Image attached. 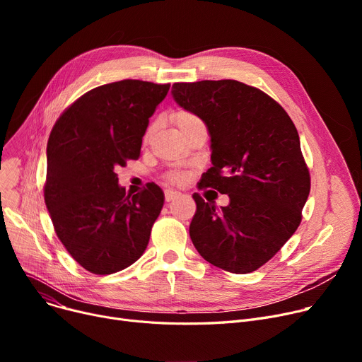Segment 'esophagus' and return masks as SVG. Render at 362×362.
Instances as JSON below:
<instances>
[{
  "label": "esophagus",
  "mask_w": 362,
  "mask_h": 362,
  "mask_svg": "<svg viewBox=\"0 0 362 362\" xmlns=\"http://www.w3.org/2000/svg\"><path fill=\"white\" fill-rule=\"evenodd\" d=\"M179 197V192H175V191H165V201L167 202H171L173 199H176Z\"/></svg>",
  "instance_id": "34e87169"
}]
</instances>
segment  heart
<instances>
[{
    "label": "heart",
    "instance_id": "b5f03b06",
    "mask_svg": "<svg viewBox=\"0 0 362 362\" xmlns=\"http://www.w3.org/2000/svg\"><path fill=\"white\" fill-rule=\"evenodd\" d=\"M173 119H175V123L177 124V127L180 129V132H185L186 129H189L191 126H194V124H197V123L201 122L199 117H197L194 112L186 111V110H179V111H176ZM168 179H170L171 182H173V183H180V182L183 180V176H182L180 173H173V175L168 176Z\"/></svg>",
    "mask_w": 362,
    "mask_h": 362
}]
</instances>
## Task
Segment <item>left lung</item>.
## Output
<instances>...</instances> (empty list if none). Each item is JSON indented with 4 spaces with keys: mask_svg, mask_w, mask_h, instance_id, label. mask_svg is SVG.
Wrapping results in <instances>:
<instances>
[{
    "mask_svg": "<svg viewBox=\"0 0 362 362\" xmlns=\"http://www.w3.org/2000/svg\"><path fill=\"white\" fill-rule=\"evenodd\" d=\"M171 95L210 133L213 167L201 183L230 198L217 210L194 194L192 243L221 270L252 273L295 233L310 195L298 130L267 93L238 81L175 83Z\"/></svg>",
    "mask_w": 362,
    "mask_h": 362,
    "instance_id": "left-lung-1",
    "label": "left lung"
}]
</instances>
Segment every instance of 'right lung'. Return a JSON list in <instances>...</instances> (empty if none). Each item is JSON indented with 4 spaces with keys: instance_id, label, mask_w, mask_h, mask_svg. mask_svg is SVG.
I'll return each instance as SVG.
<instances>
[{
    "instance_id": "obj_1",
    "label": "right lung",
    "mask_w": 362,
    "mask_h": 362,
    "mask_svg": "<svg viewBox=\"0 0 362 362\" xmlns=\"http://www.w3.org/2000/svg\"><path fill=\"white\" fill-rule=\"evenodd\" d=\"M168 89L133 79L98 86L51 130L45 204L67 252L93 274L124 270L146 250L164 194L151 183L126 195L116 168L139 158L149 117Z\"/></svg>"
}]
</instances>
